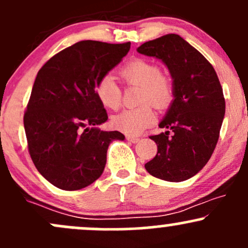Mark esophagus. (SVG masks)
<instances>
[{
  "mask_svg": "<svg viewBox=\"0 0 248 248\" xmlns=\"http://www.w3.org/2000/svg\"><path fill=\"white\" fill-rule=\"evenodd\" d=\"M126 139L128 140L129 142H132V144H137V142L139 141V140H140L139 138H138V137H132V135H127Z\"/></svg>",
  "mask_w": 248,
  "mask_h": 248,
  "instance_id": "obj_1",
  "label": "esophagus"
}]
</instances>
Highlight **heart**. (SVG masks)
<instances>
[{
	"label": "heart",
	"instance_id": "b5f03b06",
	"mask_svg": "<svg viewBox=\"0 0 248 248\" xmlns=\"http://www.w3.org/2000/svg\"><path fill=\"white\" fill-rule=\"evenodd\" d=\"M120 75L129 84L138 85L142 89L140 102L151 104L158 109H164L171 103L173 89L170 79L161 76L157 64L145 59H133L121 70ZM98 101L106 108L115 110L121 104V90L113 75H106L95 87ZM155 114L150 104H144L137 109H127L111 119V124L117 131L129 135L140 134L153 124Z\"/></svg>",
	"mask_w": 248,
	"mask_h": 248
}]
</instances>
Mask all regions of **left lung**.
<instances>
[{"mask_svg": "<svg viewBox=\"0 0 248 248\" xmlns=\"http://www.w3.org/2000/svg\"><path fill=\"white\" fill-rule=\"evenodd\" d=\"M137 51L163 62L173 89V100L159 122L166 132L150 137L158 152L145 169L164 181H186L204 168L217 144L226 111L220 80L212 64L177 34L147 41Z\"/></svg>", "mask_w": 248, "mask_h": 248, "instance_id": "obj_1", "label": "left lung"}]
</instances>
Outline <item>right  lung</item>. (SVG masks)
I'll list each match as a JSON object with an SVG mask.
<instances>
[{
	"label": "right lung",
	"instance_id": "obj_1",
	"mask_svg": "<svg viewBox=\"0 0 248 248\" xmlns=\"http://www.w3.org/2000/svg\"><path fill=\"white\" fill-rule=\"evenodd\" d=\"M131 43L83 40L52 57L36 75L23 116L36 170L54 186L79 190L98 179L117 131H101L108 120L98 101V80L122 61Z\"/></svg>",
	"mask_w": 248,
	"mask_h": 248
}]
</instances>
